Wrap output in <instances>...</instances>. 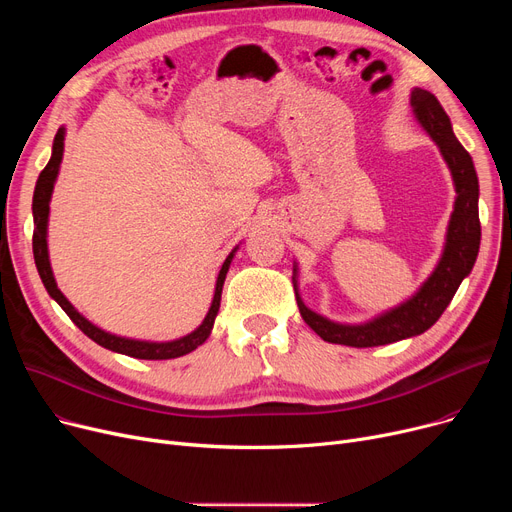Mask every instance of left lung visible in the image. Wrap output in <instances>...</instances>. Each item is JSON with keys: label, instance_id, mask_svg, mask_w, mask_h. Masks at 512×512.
Masks as SVG:
<instances>
[{"label": "left lung", "instance_id": "8db88e82", "mask_svg": "<svg viewBox=\"0 0 512 512\" xmlns=\"http://www.w3.org/2000/svg\"><path fill=\"white\" fill-rule=\"evenodd\" d=\"M413 116L421 128L429 134L452 176L454 205L446 228V240L442 255L434 272L417 288L415 294L400 305L382 311L361 324H340L324 315L311 311L299 292V263L292 265V284L297 294V305L305 324L326 342L344 344L355 348H369L392 344L405 338H413L432 328L444 309L450 305L454 292L471 274L481 240L479 226V180L473 159L467 149L454 137L448 114L440 101L425 89L415 87L411 91Z\"/></svg>", "mask_w": 512, "mask_h": 512}]
</instances>
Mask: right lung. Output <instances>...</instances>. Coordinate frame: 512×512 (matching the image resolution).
Masks as SVG:
<instances>
[{
	"mask_svg": "<svg viewBox=\"0 0 512 512\" xmlns=\"http://www.w3.org/2000/svg\"><path fill=\"white\" fill-rule=\"evenodd\" d=\"M64 139H66V128L60 126L56 139H53L51 157L47 161V166L43 168V172L39 174V180L35 184V195H33V222H35L33 255H35L37 272L41 276V282H43L45 290L49 292V297L66 311V315L74 321V324L78 326V330H83V334H87L99 346L107 348V351H114V353H120V355H126V357H134V359H147V361L176 359V357L193 353L197 346H201L209 338V334L213 330L215 317H218V311H220L224 280H226V274L230 270V263H232V259H234V255H236L240 245H236L230 251V255L226 257V261L222 263V270L218 274V280H215V292H213L211 307H209L205 319L201 321V326L195 328L191 334L180 336L176 340L155 342V340L126 338V336H118V334H112V332H105V330L97 328L93 321H89L83 313H78V309L64 297V292L58 288L56 278H53L51 261H49V247H47L49 203H51V195H53V186H56V180H58V174H60V166H62Z\"/></svg>",
	"mask_w": 512,
	"mask_h": 512,
	"instance_id": "add662e5",
	"label": "right lung"
}]
</instances>
